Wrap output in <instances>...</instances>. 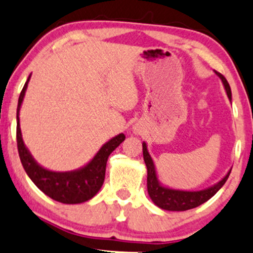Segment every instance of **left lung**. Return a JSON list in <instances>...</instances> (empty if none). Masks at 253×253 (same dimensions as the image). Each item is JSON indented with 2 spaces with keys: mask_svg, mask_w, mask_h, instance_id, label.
<instances>
[{
  "mask_svg": "<svg viewBox=\"0 0 253 253\" xmlns=\"http://www.w3.org/2000/svg\"><path fill=\"white\" fill-rule=\"evenodd\" d=\"M215 74L219 76L220 80L223 84V88L226 90L228 100H232V92L229 84L226 78L222 76L221 74L215 71ZM143 155H144V162L146 164L147 169V191H149L150 199L156 206L165 211H184L191 208L199 207L200 205L205 203L206 201L211 199L215 194L221 189V187L227 181L231 170L226 173L223 178L220 179L219 182L213 184L211 187L206 188V189L197 190V191H190V190H179L173 189V188L167 187L163 185L161 181L158 179L157 176L156 165L153 163L152 157L150 156L149 150H147L146 143H143Z\"/></svg>",
  "mask_w": 253,
  "mask_h": 253,
  "instance_id": "8db88e82",
  "label": "left lung"
}]
</instances>
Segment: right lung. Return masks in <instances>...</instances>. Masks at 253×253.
<instances>
[{
	"mask_svg": "<svg viewBox=\"0 0 253 253\" xmlns=\"http://www.w3.org/2000/svg\"><path fill=\"white\" fill-rule=\"evenodd\" d=\"M31 75L20 94L16 109V141L22 167L32 182L52 200L66 205H77L92 199L102 187L108 157L125 140L124 133L115 135L97 151L82 168L71 171H52L40 165L26 147L20 128V109L24 101Z\"/></svg>",
	"mask_w": 253,
	"mask_h": 253,
	"instance_id": "1",
	"label": "right lung"
}]
</instances>
